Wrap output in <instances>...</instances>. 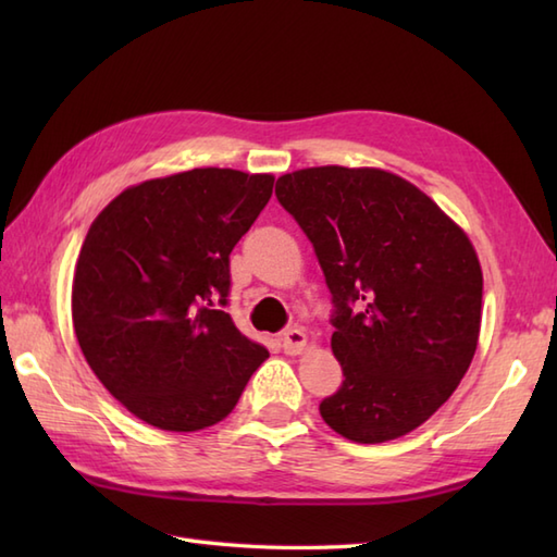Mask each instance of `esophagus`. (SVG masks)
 Instances as JSON below:
<instances>
[{
    "mask_svg": "<svg viewBox=\"0 0 557 557\" xmlns=\"http://www.w3.org/2000/svg\"><path fill=\"white\" fill-rule=\"evenodd\" d=\"M306 347V333L301 327H287L285 333H282V349L287 354H299Z\"/></svg>",
    "mask_w": 557,
    "mask_h": 557,
    "instance_id": "1",
    "label": "esophagus"
}]
</instances>
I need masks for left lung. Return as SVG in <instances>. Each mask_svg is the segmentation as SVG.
I'll return each instance as SVG.
<instances>
[{
    "label": "left lung",
    "mask_w": 557,
    "mask_h": 557,
    "mask_svg": "<svg viewBox=\"0 0 557 557\" xmlns=\"http://www.w3.org/2000/svg\"><path fill=\"white\" fill-rule=\"evenodd\" d=\"M275 196L309 236L333 294L345 381L321 401L323 421L369 445L419 429L476 351L483 275L469 236L385 170H299L280 176Z\"/></svg>",
    "instance_id": "left-lung-1"
}]
</instances>
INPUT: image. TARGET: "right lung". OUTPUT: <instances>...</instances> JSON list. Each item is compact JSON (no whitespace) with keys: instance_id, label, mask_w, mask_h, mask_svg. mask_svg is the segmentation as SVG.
Returning <instances> with one entry per match:
<instances>
[{"instance_id":"right-lung-1","label":"right lung","mask_w":557,"mask_h":557,"mask_svg":"<svg viewBox=\"0 0 557 557\" xmlns=\"http://www.w3.org/2000/svg\"><path fill=\"white\" fill-rule=\"evenodd\" d=\"M272 174L203 168L126 188L81 246L71 315L114 399L156 429L200 431L236 407L268 349L224 311L230 253Z\"/></svg>"}]
</instances>
